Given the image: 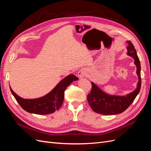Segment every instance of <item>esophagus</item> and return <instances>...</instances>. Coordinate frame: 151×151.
I'll return each instance as SVG.
<instances>
[{"mask_svg": "<svg viewBox=\"0 0 151 151\" xmlns=\"http://www.w3.org/2000/svg\"><path fill=\"white\" fill-rule=\"evenodd\" d=\"M77 75H78V77L79 78H83L86 76V72L84 69H81L78 73H77Z\"/></svg>", "mask_w": 151, "mask_h": 151, "instance_id": "34e87169", "label": "esophagus"}]
</instances>
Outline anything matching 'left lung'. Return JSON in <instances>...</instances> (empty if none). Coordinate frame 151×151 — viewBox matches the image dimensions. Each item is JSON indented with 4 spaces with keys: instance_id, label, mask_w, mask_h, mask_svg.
<instances>
[{
    "instance_id": "left-lung-1",
    "label": "left lung",
    "mask_w": 151,
    "mask_h": 151,
    "mask_svg": "<svg viewBox=\"0 0 151 151\" xmlns=\"http://www.w3.org/2000/svg\"><path fill=\"white\" fill-rule=\"evenodd\" d=\"M127 43H128L127 55L134 58V63L137 67V74L139 77L137 88L125 96L109 95L100 89L92 82V89L87 98L91 108L96 113L104 115H113L122 113L133 103L140 92L141 86L140 60L133 44L130 41H127Z\"/></svg>"
}]
</instances>
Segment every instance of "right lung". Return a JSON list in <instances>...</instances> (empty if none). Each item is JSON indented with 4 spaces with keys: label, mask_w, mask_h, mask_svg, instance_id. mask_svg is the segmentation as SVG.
<instances>
[{
    "label": "right lung",
    "mask_w": 151,
    "mask_h": 151,
    "mask_svg": "<svg viewBox=\"0 0 151 151\" xmlns=\"http://www.w3.org/2000/svg\"><path fill=\"white\" fill-rule=\"evenodd\" d=\"M78 79L74 75H68L60 81L47 94L36 99L22 98L14 92L11 87L10 89L16 101L25 111L36 115H47L60 108L64 99V92L66 88L73 81Z\"/></svg>",
    "instance_id": "right-lung-1"
}]
</instances>
